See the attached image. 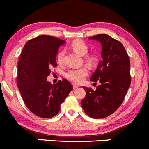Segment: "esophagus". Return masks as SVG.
<instances>
[{
	"mask_svg": "<svg viewBox=\"0 0 149 149\" xmlns=\"http://www.w3.org/2000/svg\"><path fill=\"white\" fill-rule=\"evenodd\" d=\"M79 88V86L76 85V84H73V88H74V89H76V88Z\"/></svg>",
	"mask_w": 149,
	"mask_h": 149,
	"instance_id": "obj_1",
	"label": "esophagus"
}]
</instances>
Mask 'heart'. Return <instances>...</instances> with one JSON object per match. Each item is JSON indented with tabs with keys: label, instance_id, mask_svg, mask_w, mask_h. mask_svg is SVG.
<instances>
[{
	"label": "heart",
	"instance_id": "b5f03b06",
	"mask_svg": "<svg viewBox=\"0 0 149 149\" xmlns=\"http://www.w3.org/2000/svg\"><path fill=\"white\" fill-rule=\"evenodd\" d=\"M71 47L75 52L81 55H86L88 51V47L85 42L81 40H75L71 44ZM64 56H65V50L61 49L57 54V61L60 64H62L64 61ZM86 61L88 64L91 65L94 63V58L92 56H87L86 58ZM88 74V70L86 67L80 68H73L70 69L66 73V78L74 83L79 84L81 83L84 80V78Z\"/></svg>",
	"mask_w": 149,
	"mask_h": 149
}]
</instances>
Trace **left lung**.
I'll return each instance as SVG.
<instances>
[{
    "mask_svg": "<svg viewBox=\"0 0 149 149\" xmlns=\"http://www.w3.org/2000/svg\"><path fill=\"white\" fill-rule=\"evenodd\" d=\"M88 39L100 42L102 45V61L90 78L94 84H100L95 91L83 87L86 97L81 106L87 115L100 119L112 115L124 100L131 82L130 61L122 43L110 36L100 34Z\"/></svg>",
    "mask_w": 149,
    "mask_h": 149,
    "instance_id": "obj_1",
    "label": "left lung"
}]
</instances>
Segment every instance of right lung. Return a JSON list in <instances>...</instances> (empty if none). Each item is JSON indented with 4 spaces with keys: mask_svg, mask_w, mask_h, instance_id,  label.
I'll return each instance as SVG.
<instances>
[{
    "mask_svg": "<svg viewBox=\"0 0 149 149\" xmlns=\"http://www.w3.org/2000/svg\"><path fill=\"white\" fill-rule=\"evenodd\" d=\"M65 41L49 35L29 40L18 63L17 85L25 104L43 118L55 116L73 86L65 79L56 84L47 81L50 68L57 66L56 55Z\"/></svg>",
    "mask_w": 149,
    "mask_h": 149,
    "instance_id": "obj_1",
    "label": "right lung"
}]
</instances>
